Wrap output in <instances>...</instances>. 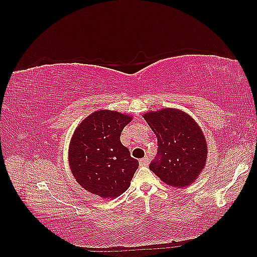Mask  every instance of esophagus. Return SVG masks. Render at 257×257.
I'll list each match as a JSON object with an SVG mask.
<instances>
[{
  "label": "esophagus",
  "instance_id": "34e87169",
  "mask_svg": "<svg viewBox=\"0 0 257 257\" xmlns=\"http://www.w3.org/2000/svg\"><path fill=\"white\" fill-rule=\"evenodd\" d=\"M148 163H149V158H148V157H146V158H144L142 160H139V164H141L142 166L148 165Z\"/></svg>",
  "mask_w": 257,
  "mask_h": 257
}]
</instances>
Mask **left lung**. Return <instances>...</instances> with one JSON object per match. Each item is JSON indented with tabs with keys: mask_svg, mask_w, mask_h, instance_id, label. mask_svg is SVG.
<instances>
[{
	"mask_svg": "<svg viewBox=\"0 0 257 257\" xmlns=\"http://www.w3.org/2000/svg\"><path fill=\"white\" fill-rule=\"evenodd\" d=\"M144 119L158 137V154L150 170L166 184L189 186L206 164L208 148L203 131L188 113L174 108L147 112Z\"/></svg>",
	"mask_w": 257,
	"mask_h": 257,
	"instance_id": "obj_1",
	"label": "left lung"
}]
</instances>
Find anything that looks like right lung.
I'll return each mask as SVG.
<instances>
[{"mask_svg": "<svg viewBox=\"0 0 257 257\" xmlns=\"http://www.w3.org/2000/svg\"><path fill=\"white\" fill-rule=\"evenodd\" d=\"M132 116L98 110L87 116L74 132L68 149L72 173L84 190L102 198L125 192L139 166L121 144V132Z\"/></svg>", "mask_w": 257, "mask_h": 257, "instance_id": "add662e5", "label": "right lung"}]
</instances>
